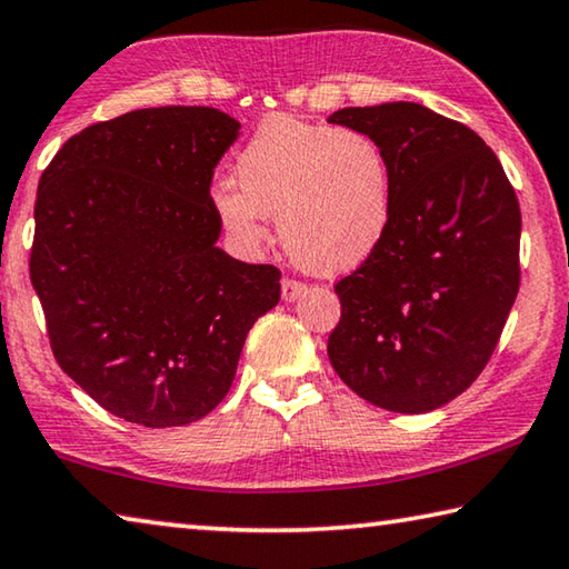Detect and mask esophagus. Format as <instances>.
<instances>
[{"label": "esophagus", "mask_w": 569, "mask_h": 569, "mask_svg": "<svg viewBox=\"0 0 569 569\" xmlns=\"http://www.w3.org/2000/svg\"><path fill=\"white\" fill-rule=\"evenodd\" d=\"M302 292H305V282H300V279H290V277L282 279V300L284 302L297 300Z\"/></svg>", "instance_id": "esophagus-1"}]
</instances>
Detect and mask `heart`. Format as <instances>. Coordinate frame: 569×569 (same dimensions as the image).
I'll return each instance as SVG.
<instances>
[{
  "label": "heart",
  "instance_id": "1",
  "mask_svg": "<svg viewBox=\"0 0 569 569\" xmlns=\"http://www.w3.org/2000/svg\"><path fill=\"white\" fill-rule=\"evenodd\" d=\"M234 179L237 187H212V207L227 232L257 247L267 214H277L284 249L310 272H350L390 232V157L360 129L269 117L237 154Z\"/></svg>",
  "mask_w": 569,
  "mask_h": 569
}]
</instances>
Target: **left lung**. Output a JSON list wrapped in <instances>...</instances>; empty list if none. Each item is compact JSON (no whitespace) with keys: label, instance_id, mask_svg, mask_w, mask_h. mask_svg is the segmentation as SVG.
Listing matches in <instances>:
<instances>
[{"label":"left lung","instance_id":"left-lung-1","mask_svg":"<svg viewBox=\"0 0 569 569\" xmlns=\"http://www.w3.org/2000/svg\"><path fill=\"white\" fill-rule=\"evenodd\" d=\"M330 122L382 144L395 212L382 247L335 284L342 315L327 355L362 400L437 410L500 342L520 290V202L485 139L422 104L347 107Z\"/></svg>","mask_w":569,"mask_h":569}]
</instances>
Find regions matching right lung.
I'll use <instances>...</instances> for the list:
<instances>
[{
  "label": "right lung",
  "mask_w": 569,
  "mask_h": 569,
  "mask_svg": "<svg viewBox=\"0 0 569 569\" xmlns=\"http://www.w3.org/2000/svg\"><path fill=\"white\" fill-rule=\"evenodd\" d=\"M237 137L212 107L137 109L69 137L39 179L29 277L54 360L132 425L212 412L279 302L274 264L217 247L209 184Z\"/></svg>",
  "instance_id": "right-lung-1"
}]
</instances>
